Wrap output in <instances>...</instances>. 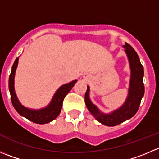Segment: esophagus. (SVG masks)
Returning <instances> with one entry per match:
<instances>
[{
  "label": "esophagus",
  "instance_id": "esophagus-1",
  "mask_svg": "<svg viewBox=\"0 0 159 159\" xmlns=\"http://www.w3.org/2000/svg\"><path fill=\"white\" fill-rule=\"evenodd\" d=\"M89 78V76L88 74H85V75H84V78H85V79H88Z\"/></svg>",
  "mask_w": 159,
  "mask_h": 159
}]
</instances>
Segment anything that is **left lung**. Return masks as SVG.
Listing matches in <instances>:
<instances>
[{
    "label": "left lung",
    "instance_id": "8db88e82",
    "mask_svg": "<svg viewBox=\"0 0 159 159\" xmlns=\"http://www.w3.org/2000/svg\"><path fill=\"white\" fill-rule=\"evenodd\" d=\"M122 47L125 48L130 68L128 95L124 103L118 109L107 114L102 112L90 100V88L89 85L84 96V102L90 113L99 122L107 126L118 125L134 116L144 95V85L143 82V67L140 63L139 56L136 51L127 43H125Z\"/></svg>",
    "mask_w": 159,
    "mask_h": 159
}]
</instances>
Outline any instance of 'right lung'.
Instances as JSON below:
<instances>
[{
	"label": "right lung",
	"mask_w": 159,
	"mask_h": 159,
	"mask_svg": "<svg viewBox=\"0 0 159 159\" xmlns=\"http://www.w3.org/2000/svg\"><path fill=\"white\" fill-rule=\"evenodd\" d=\"M18 63H19V57L16 58L13 63L11 75L9 76V81H8V87H9V92L11 94V100L13 107L21 116L37 124H47L53 121L55 118H57L61 111L65 96L70 91L78 80L75 79L59 87L53 95L52 99L50 103L46 107L41 109H30V108L23 106L19 102L16 96V91H15V75H16Z\"/></svg>",
	"instance_id": "right-lung-1"
}]
</instances>
